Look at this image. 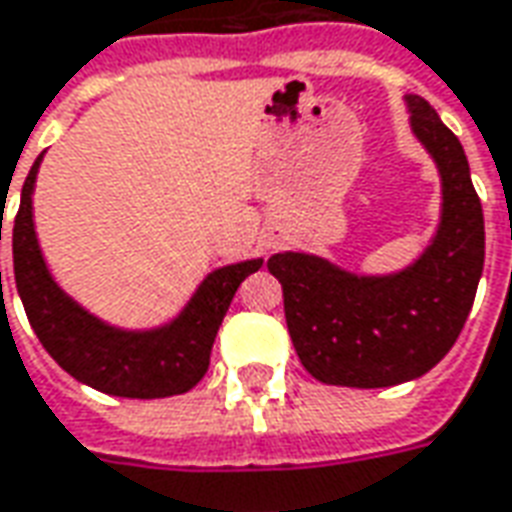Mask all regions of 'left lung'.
<instances>
[{
  "label": "left lung",
  "instance_id": "1",
  "mask_svg": "<svg viewBox=\"0 0 512 512\" xmlns=\"http://www.w3.org/2000/svg\"><path fill=\"white\" fill-rule=\"evenodd\" d=\"M405 105L441 177V219L424 252L388 274L307 252L268 257L293 349L324 385L391 388L427 374L455 346L480 285L485 221L466 152L427 99L407 94Z\"/></svg>",
  "mask_w": 512,
  "mask_h": 512
}]
</instances>
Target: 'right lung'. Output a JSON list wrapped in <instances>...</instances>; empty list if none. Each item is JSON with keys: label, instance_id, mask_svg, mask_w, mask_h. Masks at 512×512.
<instances>
[{"label": "right lung", "instance_id": "right-lung-1", "mask_svg": "<svg viewBox=\"0 0 512 512\" xmlns=\"http://www.w3.org/2000/svg\"><path fill=\"white\" fill-rule=\"evenodd\" d=\"M44 155L32 163L13 224V274L32 330L55 363L82 385L124 399H163L194 388L210 366V349L238 285L263 257L210 271L166 324L127 330L94 316L60 288L38 244L32 194ZM2 241V219H0Z\"/></svg>", "mask_w": 512, "mask_h": 512}]
</instances>
